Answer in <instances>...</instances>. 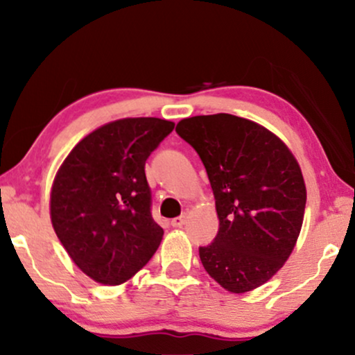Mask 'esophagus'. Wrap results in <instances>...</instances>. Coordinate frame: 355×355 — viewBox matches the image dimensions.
I'll use <instances>...</instances> for the list:
<instances>
[{
    "label": "esophagus",
    "instance_id": "esophagus-1",
    "mask_svg": "<svg viewBox=\"0 0 355 355\" xmlns=\"http://www.w3.org/2000/svg\"><path fill=\"white\" fill-rule=\"evenodd\" d=\"M187 222V215H180V217L172 218V227H183Z\"/></svg>",
    "mask_w": 355,
    "mask_h": 355
}]
</instances>
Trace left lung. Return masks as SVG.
<instances>
[{"mask_svg":"<svg viewBox=\"0 0 355 355\" xmlns=\"http://www.w3.org/2000/svg\"><path fill=\"white\" fill-rule=\"evenodd\" d=\"M177 133L202 158L218 234L200 247L215 282L245 294L274 277L294 250L307 190L299 162L266 126L229 113L183 118Z\"/></svg>","mask_w":355,"mask_h":355,"instance_id":"obj_1","label":"left lung"}]
</instances>
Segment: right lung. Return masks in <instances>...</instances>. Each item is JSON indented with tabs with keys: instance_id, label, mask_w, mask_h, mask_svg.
<instances>
[{
	"instance_id": "add662e5",
	"label": "right lung",
	"mask_w": 355,
	"mask_h": 355,
	"mask_svg": "<svg viewBox=\"0 0 355 355\" xmlns=\"http://www.w3.org/2000/svg\"><path fill=\"white\" fill-rule=\"evenodd\" d=\"M175 123L121 118L93 130L56 172L50 217L75 266L103 285H120L146 266L164 237L150 214L145 162Z\"/></svg>"
}]
</instances>
